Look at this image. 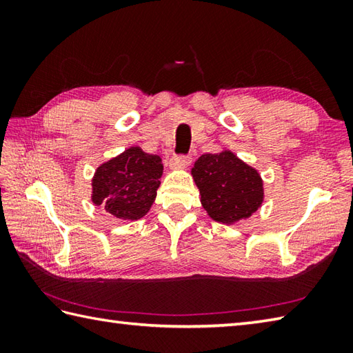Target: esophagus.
I'll list each match as a JSON object with an SVG mask.
<instances>
[{
	"mask_svg": "<svg viewBox=\"0 0 353 353\" xmlns=\"http://www.w3.org/2000/svg\"><path fill=\"white\" fill-rule=\"evenodd\" d=\"M191 163V156L190 154H176L171 157L170 161V167L176 168V170H182L185 167H188Z\"/></svg>",
	"mask_w": 353,
	"mask_h": 353,
	"instance_id": "esophagus-1",
	"label": "esophagus"
}]
</instances>
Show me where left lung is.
Wrapping results in <instances>:
<instances>
[{
    "label": "left lung",
    "mask_w": 353,
    "mask_h": 353,
    "mask_svg": "<svg viewBox=\"0 0 353 353\" xmlns=\"http://www.w3.org/2000/svg\"><path fill=\"white\" fill-rule=\"evenodd\" d=\"M201 205L219 223L232 224L247 219L264 199L262 181L256 170L230 153H209L199 157L192 168Z\"/></svg>",
    "instance_id": "1"
}]
</instances>
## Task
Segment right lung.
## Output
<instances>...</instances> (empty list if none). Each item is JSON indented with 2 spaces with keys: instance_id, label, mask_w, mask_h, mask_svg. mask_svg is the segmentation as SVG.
Returning <instances> with one entry per match:
<instances>
[{
  "instance_id": "right-lung-1",
  "label": "right lung",
  "mask_w": 353,
  "mask_h": 353,
  "mask_svg": "<svg viewBox=\"0 0 353 353\" xmlns=\"http://www.w3.org/2000/svg\"><path fill=\"white\" fill-rule=\"evenodd\" d=\"M162 161L139 147L100 165L92 179V201L119 220H139L156 199L161 185Z\"/></svg>"
}]
</instances>
